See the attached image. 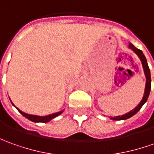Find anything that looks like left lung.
Segmentation results:
<instances>
[{
  "mask_svg": "<svg viewBox=\"0 0 154 154\" xmlns=\"http://www.w3.org/2000/svg\"><path fill=\"white\" fill-rule=\"evenodd\" d=\"M129 48L130 49H131L137 55H138V57L140 58L141 61H142V64H143L144 73H145V76H146V87H145V92H144V95H143V99H142V101L140 102V103H139L137 107L135 108V109H133L132 110H131L130 112L126 113L125 115H123V116L111 117L110 119H112V120H126V119H128L130 117L133 116L136 113L138 112L139 109L143 107V104L146 103V101L147 100V98H148V96H149V94H150V90H151V74H150V69L148 67L147 59H146L145 55H143V51H141V50H138L137 48H136L132 44H129Z\"/></svg>",
  "mask_w": 154,
  "mask_h": 154,
  "instance_id": "8db88e82",
  "label": "left lung"
}]
</instances>
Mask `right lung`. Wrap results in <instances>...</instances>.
I'll return each instance as SVG.
<instances>
[{
  "label": "right lung",
  "instance_id": "1",
  "mask_svg": "<svg viewBox=\"0 0 154 154\" xmlns=\"http://www.w3.org/2000/svg\"><path fill=\"white\" fill-rule=\"evenodd\" d=\"M12 104H13V103H12ZM13 105H14V104H13ZM17 110H18L23 116L26 117L27 119H29V120H30L31 121H33V122H43V123H46L48 121H51L52 119H54L55 117L58 116H60L61 113L63 112V111H60V112L54 113V114H51V115H49V116H33V115L26 114V113L21 111L18 109H17Z\"/></svg>",
  "mask_w": 154,
  "mask_h": 154
}]
</instances>
